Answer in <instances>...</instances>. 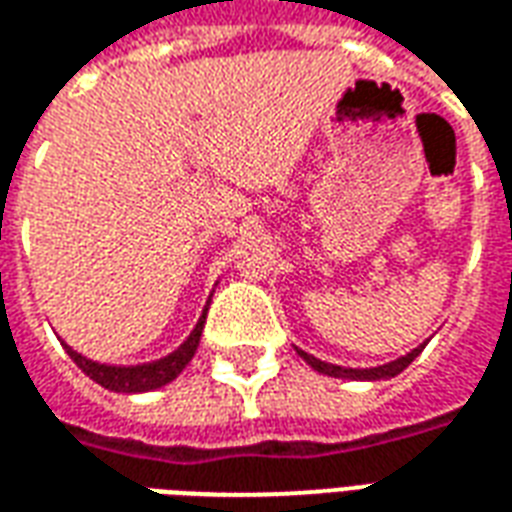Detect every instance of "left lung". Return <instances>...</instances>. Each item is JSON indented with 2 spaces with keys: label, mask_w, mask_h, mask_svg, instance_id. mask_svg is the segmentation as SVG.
<instances>
[{
  "label": "left lung",
  "mask_w": 512,
  "mask_h": 512,
  "mask_svg": "<svg viewBox=\"0 0 512 512\" xmlns=\"http://www.w3.org/2000/svg\"><path fill=\"white\" fill-rule=\"evenodd\" d=\"M422 348L425 345H419V348H414L411 354L400 356V359H395V362H389V365H381V367H370V370H354V367H337V365H329V362H321V359H315V356L304 354V351H299L301 359L307 362V365L312 367V370H318V373H323V376H334V378H367V381H378V378H392L397 376V373H403L414 359H417L419 354H422Z\"/></svg>",
  "instance_id": "1"
}]
</instances>
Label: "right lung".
Listing matches in <instances>:
<instances>
[{"label":"right lung","mask_w":512,"mask_h":512,"mask_svg":"<svg viewBox=\"0 0 512 512\" xmlns=\"http://www.w3.org/2000/svg\"><path fill=\"white\" fill-rule=\"evenodd\" d=\"M208 312V310H205ZM205 312H202L200 323L194 326V332L186 343L180 345L175 354L164 356L158 362H150V365H136V367H112V365H98L87 356L76 354L73 348L65 345V351L71 354V359L76 365L82 367L87 376L93 378L95 384H101L104 389H112V392H150V389H158V386L169 384L172 378H178L183 373V367L189 365L191 356L200 345L202 326H205Z\"/></svg>","instance_id":"right-lung-1"}]
</instances>
